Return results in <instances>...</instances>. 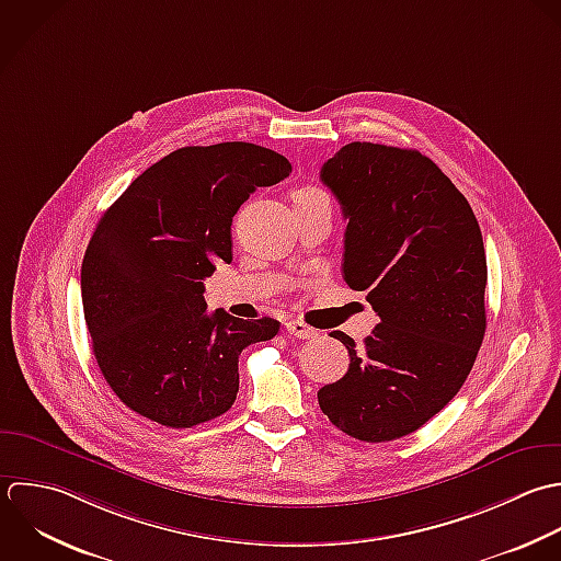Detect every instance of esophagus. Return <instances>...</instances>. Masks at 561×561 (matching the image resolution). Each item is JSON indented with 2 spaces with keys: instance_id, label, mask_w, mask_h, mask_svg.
<instances>
[{
  "instance_id": "esophagus-1",
  "label": "esophagus",
  "mask_w": 561,
  "mask_h": 561,
  "mask_svg": "<svg viewBox=\"0 0 561 561\" xmlns=\"http://www.w3.org/2000/svg\"><path fill=\"white\" fill-rule=\"evenodd\" d=\"M284 325H286V332L293 334V336H297V339H312V336H317V332H314L310 325H306V323H301V321H297V319H290V321H286Z\"/></svg>"
}]
</instances>
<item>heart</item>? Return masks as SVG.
I'll list each match as a JSON object with an SVG mask.
<instances>
[{
	"instance_id": "obj_1",
	"label": "heart",
	"mask_w": 561,
	"mask_h": 561,
	"mask_svg": "<svg viewBox=\"0 0 561 561\" xmlns=\"http://www.w3.org/2000/svg\"><path fill=\"white\" fill-rule=\"evenodd\" d=\"M319 201H328L325 192H321L319 187H299L297 192H293V203H319Z\"/></svg>"
}]
</instances>
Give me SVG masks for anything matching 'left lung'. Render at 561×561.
Wrapping results in <instances>:
<instances>
[{
	"label": "left lung",
	"instance_id": "8db88e82",
	"mask_svg": "<svg viewBox=\"0 0 561 561\" xmlns=\"http://www.w3.org/2000/svg\"><path fill=\"white\" fill-rule=\"evenodd\" d=\"M347 220L343 277L380 323L347 352V374L319 389L345 435L380 444L422 428L463 387L485 336L488 260L479 220L417 150L343 146L321 168Z\"/></svg>",
	"mask_w": 561,
	"mask_h": 561
}]
</instances>
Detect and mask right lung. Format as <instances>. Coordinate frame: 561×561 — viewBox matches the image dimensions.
Returning a JSON list of instances; mask_svg holds the SVG:
<instances>
[{
	"instance_id": "add662e5",
	"label": "right lung",
	"mask_w": 561,
	"mask_h": 561,
	"mask_svg": "<svg viewBox=\"0 0 561 561\" xmlns=\"http://www.w3.org/2000/svg\"><path fill=\"white\" fill-rule=\"evenodd\" d=\"M247 141L185 146L141 172L100 218L80 268L98 367L135 413L192 428L231 409L238 358L279 321L207 314L203 279L231 262V220L257 187L290 174Z\"/></svg>"
}]
</instances>
